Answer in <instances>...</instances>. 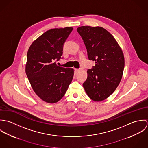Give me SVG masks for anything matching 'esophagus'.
I'll return each instance as SVG.
<instances>
[{"instance_id": "esophagus-1", "label": "esophagus", "mask_w": 148, "mask_h": 148, "mask_svg": "<svg viewBox=\"0 0 148 148\" xmlns=\"http://www.w3.org/2000/svg\"><path fill=\"white\" fill-rule=\"evenodd\" d=\"M75 72H79L80 71H81V69H77V68H75Z\"/></svg>"}]
</instances>
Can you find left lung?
I'll return each mask as SVG.
<instances>
[{
  "label": "left lung",
  "mask_w": 148,
  "mask_h": 148,
  "mask_svg": "<svg viewBox=\"0 0 148 148\" xmlns=\"http://www.w3.org/2000/svg\"><path fill=\"white\" fill-rule=\"evenodd\" d=\"M77 31L82 36L89 60L95 61L83 84L89 97L95 101L107 99L122 79L125 60L121 48L114 37L101 27L81 26Z\"/></svg>",
  "instance_id": "obj_1"
}]
</instances>
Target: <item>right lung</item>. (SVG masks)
Here are the masks:
<instances>
[{
    "label": "right lung",
    "instance_id": "1",
    "mask_svg": "<svg viewBox=\"0 0 148 148\" xmlns=\"http://www.w3.org/2000/svg\"><path fill=\"white\" fill-rule=\"evenodd\" d=\"M72 30L67 27L47 31L28 50L27 76L35 93L47 103L60 100L72 80L73 69L59 66L55 62L61 58L64 43Z\"/></svg>",
    "mask_w": 148,
    "mask_h": 148
}]
</instances>
